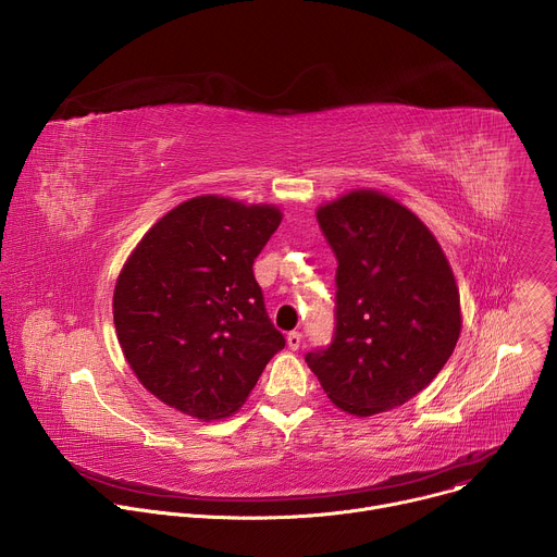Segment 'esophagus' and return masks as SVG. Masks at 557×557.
<instances>
[{
    "instance_id": "obj_1",
    "label": "esophagus",
    "mask_w": 557,
    "mask_h": 557,
    "mask_svg": "<svg viewBox=\"0 0 557 557\" xmlns=\"http://www.w3.org/2000/svg\"><path fill=\"white\" fill-rule=\"evenodd\" d=\"M286 344H288L290 350H297V348L301 346V333H297V331L288 333V335H286Z\"/></svg>"
}]
</instances>
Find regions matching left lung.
Wrapping results in <instances>:
<instances>
[{
	"instance_id": "left-lung-1",
	"label": "left lung",
	"mask_w": 557,
	"mask_h": 557,
	"mask_svg": "<svg viewBox=\"0 0 557 557\" xmlns=\"http://www.w3.org/2000/svg\"><path fill=\"white\" fill-rule=\"evenodd\" d=\"M337 258L335 333L306 352L329 399L372 417L404 406L441 372L460 335V297L430 228L376 191L317 211Z\"/></svg>"
}]
</instances>
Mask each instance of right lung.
<instances>
[{
	"label": "right lung",
	"mask_w": 557,
	"mask_h": 557,
	"mask_svg": "<svg viewBox=\"0 0 557 557\" xmlns=\"http://www.w3.org/2000/svg\"><path fill=\"white\" fill-rule=\"evenodd\" d=\"M282 222L269 205L191 198L158 220L114 288V326L138 381L163 404L222 419L286 346L253 262Z\"/></svg>",
	"instance_id": "right-lung-1"
}]
</instances>
